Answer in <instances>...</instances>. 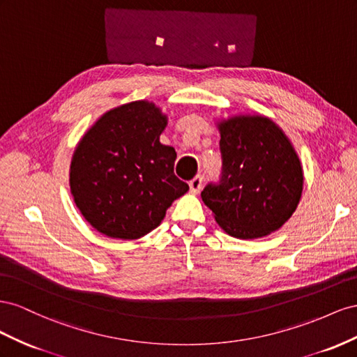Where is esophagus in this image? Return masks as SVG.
<instances>
[{
	"label": "esophagus",
	"mask_w": 357,
	"mask_h": 357,
	"mask_svg": "<svg viewBox=\"0 0 357 357\" xmlns=\"http://www.w3.org/2000/svg\"><path fill=\"white\" fill-rule=\"evenodd\" d=\"M202 184H203V178L200 175L190 181V191L192 192V195H197L202 188Z\"/></svg>",
	"instance_id": "esophagus-1"
}]
</instances>
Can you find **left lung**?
Here are the masks:
<instances>
[{
	"mask_svg": "<svg viewBox=\"0 0 357 357\" xmlns=\"http://www.w3.org/2000/svg\"><path fill=\"white\" fill-rule=\"evenodd\" d=\"M222 178L209 184L202 200L227 235L259 239L277 231L296 211L303 169L282 128L260 114L221 118Z\"/></svg>",
	"mask_w": 357,
	"mask_h": 357,
	"instance_id": "1",
	"label": "left lung"
}]
</instances>
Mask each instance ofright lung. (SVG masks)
Masks as SVG:
<instances>
[{
  "label": "right lung",
  "mask_w": 357,
  "mask_h": 357,
  "mask_svg": "<svg viewBox=\"0 0 357 357\" xmlns=\"http://www.w3.org/2000/svg\"><path fill=\"white\" fill-rule=\"evenodd\" d=\"M167 121L152 101H130L105 112L79 140L70 162V192L101 235L140 239L190 190L173 173L175 148L160 142Z\"/></svg>",
  "instance_id": "1"
}]
</instances>
